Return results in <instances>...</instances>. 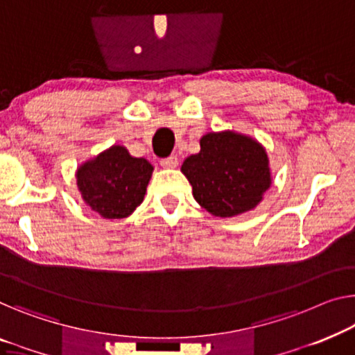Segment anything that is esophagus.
Wrapping results in <instances>:
<instances>
[{
    "instance_id": "esophagus-1",
    "label": "esophagus",
    "mask_w": 355,
    "mask_h": 355,
    "mask_svg": "<svg viewBox=\"0 0 355 355\" xmlns=\"http://www.w3.org/2000/svg\"><path fill=\"white\" fill-rule=\"evenodd\" d=\"M161 166L164 168H175L178 166V157L177 156H168L161 159Z\"/></svg>"
}]
</instances>
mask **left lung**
Listing matches in <instances>:
<instances>
[{
    "label": "left lung",
    "instance_id": "obj_1",
    "mask_svg": "<svg viewBox=\"0 0 355 355\" xmlns=\"http://www.w3.org/2000/svg\"><path fill=\"white\" fill-rule=\"evenodd\" d=\"M182 172L200 207L221 218L255 209L271 187L264 148L230 130L204 135L200 151L184 159Z\"/></svg>",
    "mask_w": 355,
    "mask_h": 355
}]
</instances>
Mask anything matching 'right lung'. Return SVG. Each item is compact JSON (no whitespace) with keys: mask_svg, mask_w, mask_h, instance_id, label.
Wrapping results in <instances>:
<instances>
[{"mask_svg":"<svg viewBox=\"0 0 355 355\" xmlns=\"http://www.w3.org/2000/svg\"><path fill=\"white\" fill-rule=\"evenodd\" d=\"M151 173L153 166L146 159L114 145L84 162L76 172V183L94 211L103 218H125L144 200Z\"/></svg>","mask_w":355,"mask_h":355,"instance_id":"1","label":"right lung"}]
</instances>
